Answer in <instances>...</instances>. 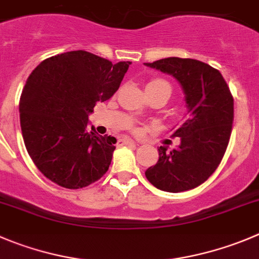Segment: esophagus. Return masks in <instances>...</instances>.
<instances>
[{
	"label": "esophagus",
	"mask_w": 259,
	"mask_h": 259,
	"mask_svg": "<svg viewBox=\"0 0 259 259\" xmlns=\"http://www.w3.org/2000/svg\"><path fill=\"white\" fill-rule=\"evenodd\" d=\"M118 145H136V142L130 139H120L118 140Z\"/></svg>",
	"instance_id": "obj_1"
}]
</instances>
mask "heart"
Segmentation results:
<instances>
[{
    "instance_id": "1",
    "label": "heart",
    "mask_w": 259,
    "mask_h": 259,
    "mask_svg": "<svg viewBox=\"0 0 259 259\" xmlns=\"http://www.w3.org/2000/svg\"><path fill=\"white\" fill-rule=\"evenodd\" d=\"M147 91H157L162 90L165 93H168V95L170 97L171 94V86L168 81L162 80V78H154V80L150 81L146 86Z\"/></svg>"
}]
</instances>
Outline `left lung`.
<instances>
[{"label":"left lung","mask_w":259,"mask_h":259,"mask_svg":"<svg viewBox=\"0 0 259 259\" xmlns=\"http://www.w3.org/2000/svg\"><path fill=\"white\" fill-rule=\"evenodd\" d=\"M178 80L188 115L173 134L178 149L159 147V160L146 171L147 181L165 192L189 191L207 181L228 147L234 120V99L220 71L191 58L169 57L145 63Z\"/></svg>","instance_id":"left-lung-1"}]
</instances>
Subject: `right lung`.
Listing matches in <instances>:
<instances>
[{"label":"right lung","instance_id":"1","mask_svg":"<svg viewBox=\"0 0 259 259\" xmlns=\"http://www.w3.org/2000/svg\"><path fill=\"white\" fill-rule=\"evenodd\" d=\"M131 62L113 65L86 51L39 63L26 80L19 104L28 154L44 177L68 189L99 181L109 169L114 144L91 127L89 114L119 88Z\"/></svg>","mask_w":259,"mask_h":259}]
</instances>
